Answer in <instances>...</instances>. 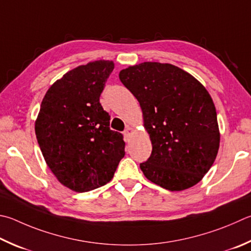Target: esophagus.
I'll use <instances>...</instances> for the list:
<instances>
[{
	"label": "esophagus",
	"instance_id": "34e87169",
	"mask_svg": "<svg viewBox=\"0 0 251 251\" xmlns=\"http://www.w3.org/2000/svg\"><path fill=\"white\" fill-rule=\"evenodd\" d=\"M134 133V128L133 127H130V126H127L126 127V129H125V131H124V136L125 137H129V136Z\"/></svg>",
	"mask_w": 251,
	"mask_h": 251
}]
</instances>
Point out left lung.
I'll list each match as a JSON object with an SVG mask.
<instances>
[{
    "label": "left lung",
    "instance_id": "obj_1",
    "mask_svg": "<svg viewBox=\"0 0 251 251\" xmlns=\"http://www.w3.org/2000/svg\"><path fill=\"white\" fill-rule=\"evenodd\" d=\"M137 99L152 151L140 163L145 176L169 191L199 183L220 148L216 108L205 86L181 68L141 62L120 72Z\"/></svg>",
    "mask_w": 251,
    "mask_h": 251
}]
</instances>
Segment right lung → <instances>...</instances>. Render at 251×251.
I'll use <instances>...</instances> for the list:
<instances>
[{"label":"right lung","instance_id":"obj_1","mask_svg":"<svg viewBox=\"0 0 251 251\" xmlns=\"http://www.w3.org/2000/svg\"><path fill=\"white\" fill-rule=\"evenodd\" d=\"M113 69V61L97 60L68 71L48 89L36 118L45 161L75 192L108 183L125 156L123 136L110 129V116L100 103Z\"/></svg>","mask_w":251,"mask_h":251}]
</instances>
